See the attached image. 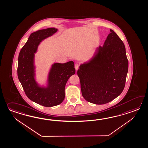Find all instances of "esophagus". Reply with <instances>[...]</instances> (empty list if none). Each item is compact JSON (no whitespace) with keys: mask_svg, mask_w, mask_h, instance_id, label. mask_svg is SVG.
I'll return each instance as SVG.
<instances>
[{"mask_svg":"<svg viewBox=\"0 0 148 148\" xmlns=\"http://www.w3.org/2000/svg\"><path fill=\"white\" fill-rule=\"evenodd\" d=\"M79 64H77V63H76L75 64V69L76 70H77L78 69H79Z\"/></svg>","mask_w":148,"mask_h":148,"instance_id":"34e87169","label":"esophagus"}]
</instances>
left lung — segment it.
Wrapping results in <instances>:
<instances>
[{
  "label": "left lung",
  "instance_id": "1",
  "mask_svg": "<svg viewBox=\"0 0 148 148\" xmlns=\"http://www.w3.org/2000/svg\"><path fill=\"white\" fill-rule=\"evenodd\" d=\"M110 31L103 46L77 71L83 98L96 105L110 102L122 93L128 72L125 45L113 30Z\"/></svg>",
  "mask_w": 148,
  "mask_h": 148
}]
</instances>
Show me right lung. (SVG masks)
I'll list each match as a JSON object with an SVG mask.
<instances>
[{
    "instance_id": "1",
    "label": "right lung",
    "mask_w": 148,
    "mask_h": 148,
    "mask_svg": "<svg viewBox=\"0 0 148 148\" xmlns=\"http://www.w3.org/2000/svg\"><path fill=\"white\" fill-rule=\"evenodd\" d=\"M57 30L51 27L31 33L21 50L18 58L17 75L25 95L33 102L47 107L58 105L63 101L66 83L75 73L73 61L55 63L50 70L46 88L39 86L35 79L34 53L40 43L53 36Z\"/></svg>"
}]
</instances>
